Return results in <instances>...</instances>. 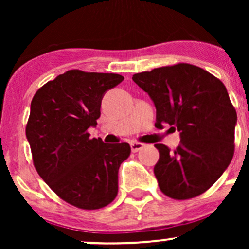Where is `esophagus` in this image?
<instances>
[{"mask_svg":"<svg viewBox=\"0 0 249 249\" xmlns=\"http://www.w3.org/2000/svg\"><path fill=\"white\" fill-rule=\"evenodd\" d=\"M131 151H132V152H138V151H141L142 147L145 146L144 144H142V142H131Z\"/></svg>","mask_w":249,"mask_h":249,"instance_id":"esophagus-1","label":"esophagus"}]
</instances>
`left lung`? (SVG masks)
Masks as SVG:
<instances>
[{
  "label": "left lung",
  "instance_id": "1",
  "mask_svg": "<svg viewBox=\"0 0 249 249\" xmlns=\"http://www.w3.org/2000/svg\"><path fill=\"white\" fill-rule=\"evenodd\" d=\"M133 82L154 103L156 126L178 131L174 151L156 144L159 160L154 176L160 191L177 200L206 192L231 164L236 111L226 87L208 71L187 64L136 73Z\"/></svg>",
  "mask_w": 249,
  "mask_h": 249
}]
</instances>
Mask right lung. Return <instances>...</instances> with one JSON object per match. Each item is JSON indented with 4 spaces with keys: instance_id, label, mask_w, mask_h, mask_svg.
<instances>
[{
    "instance_id": "obj_1",
    "label": "right lung",
    "mask_w": 249,
    "mask_h": 249,
    "mask_svg": "<svg viewBox=\"0 0 249 249\" xmlns=\"http://www.w3.org/2000/svg\"><path fill=\"white\" fill-rule=\"evenodd\" d=\"M124 77L69 70L34 96L25 127L39 177L68 204L98 210L118 193L119 166L131 153L127 142L90 139L105 92Z\"/></svg>"
}]
</instances>
